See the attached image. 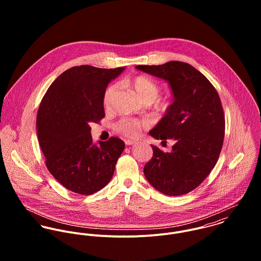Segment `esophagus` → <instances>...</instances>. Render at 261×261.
Returning a JSON list of instances; mask_svg holds the SVG:
<instances>
[{"mask_svg": "<svg viewBox=\"0 0 261 261\" xmlns=\"http://www.w3.org/2000/svg\"><path fill=\"white\" fill-rule=\"evenodd\" d=\"M124 143H125L126 146H133L134 144H136V142H135V141H132V140H126Z\"/></svg>", "mask_w": 261, "mask_h": 261, "instance_id": "1", "label": "esophagus"}]
</instances>
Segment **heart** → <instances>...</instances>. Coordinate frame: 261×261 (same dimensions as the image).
I'll use <instances>...</instances> for the list:
<instances>
[{
	"mask_svg": "<svg viewBox=\"0 0 261 261\" xmlns=\"http://www.w3.org/2000/svg\"><path fill=\"white\" fill-rule=\"evenodd\" d=\"M129 84L135 88L138 94L142 97V99L146 103H153L154 108L159 111H167L170 106L171 101L169 99L158 100V96L160 94L161 87L160 85L151 78L145 75H139L134 77ZM117 89L116 84L112 83L110 84L103 92L102 96V103L106 109H109L112 103V97ZM144 126V122L140 119L134 117H122L114 124V129L125 137L134 138L137 137Z\"/></svg>",
	"mask_w": 261,
	"mask_h": 261,
	"instance_id": "obj_1",
	"label": "heart"
}]
</instances>
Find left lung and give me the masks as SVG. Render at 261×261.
<instances>
[{"mask_svg": "<svg viewBox=\"0 0 261 261\" xmlns=\"http://www.w3.org/2000/svg\"><path fill=\"white\" fill-rule=\"evenodd\" d=\"M136 68L167 80L174 94L173 103L149 135L163 142L174 139L176 144L171 152L150 145L153 153L144 174L161 193L184 195L207 178L221 152L225 117L219 94L204 75L185 62Z\"/></svg>", "mask_w": 261, "mask_h": 261, "instance_id": "left-lung-1", "label": "left lung"}]
</instances>
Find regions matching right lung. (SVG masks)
<instances>
[{"label": "right lung", "instance_id": "obj_1", "mask_svg": "<svg viewBox=\"0 0 261 261\" xmlns=\"http://www.w3.org/2000/svg\"><path fill=\"white\" fill-rule=\"evenodd\" d=\"M123 69L71 67L53 81L41 100L36 126L46 167L77 194L91 195L107 186L124 149L115 137L93 145L90 133V123L105 117V89Z\"/></svg>", "mask_w": 261, "mask_h": 261}]
</instances>
